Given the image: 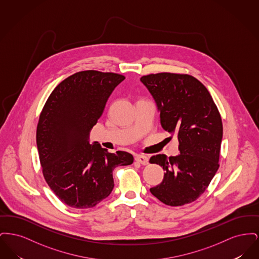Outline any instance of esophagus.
<instances>
[{"instance_id": "esophagus-1", "label": "esophagus", "mask_w": 259, "mask_h": 259, "mask_svg": "<svg viewBox=\"0 0 259 259\" xmlns=\"http://www.w3.org/2000/svg\"><path fill=\"white\" fill-rule=\"evenodd\" d=\"M135 160L141 163L142 165H148V158L145 155H136Z\"/></svg>"}]
</instances>
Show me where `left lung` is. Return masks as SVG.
I'll return each mask as SVG.
<instances>
[{"label":"left lung","mask_w":259,"mask_h":259,"mask_svg":"<svg viewBox=\"0 0 259 259\" xmlns=\"http://www.w3.org/2000/svg\"><path fill=\"white\" fill-rule=\"evenodd\" d=\"M154 99L163 129L179 140L180 154H157L150 163L163 167L160 185L149 190L168 206H183L200 197L218 171L222 122L208 89L189 74L159 73L141 77Z\"/></svg>","instance_id":"1"}]
</instances>
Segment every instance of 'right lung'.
I'll return each instance as SVG.
<instances>
[{
	"instance_id": "right-lung-1",
	"label": "right lung",
	"mask_w": 259,
	"mask_h": 259,
	"mask_svg": "<svg viewBox=\"0 0 259 259\" xmlns=\"http://www.w3.org/2000/svg\"><path fill=\"white\" fill-rule=\"evenodd\" d=\"M122 74L82 71L64 79L51 92L37 127V147L46 182L62 202L88 209L111 194L112 171L133 163L126 151L110 153L89 133L103 114Z\"/></svg>"
}]
</instances>
